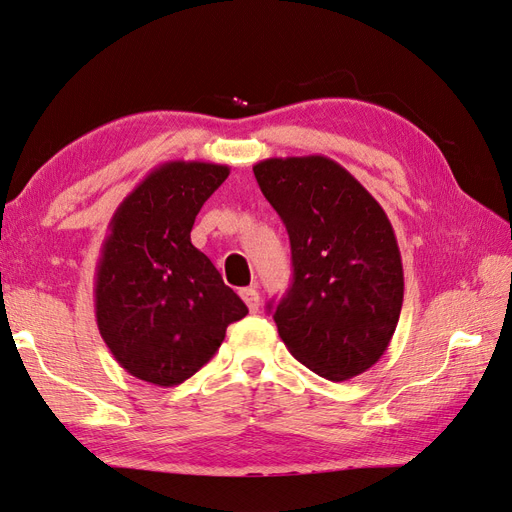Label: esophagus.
<instances>
[{"mask_svg":"<svg viewBox=\"0 0 512 512\" xmlns=\"http://www.w3.org/2000/svg\"><path fill=\"white\" fill-rule=\"evenodd\" d=\"M239 294H241L243 303L247 305V309H250L252 314H254V312H258V307H260V297H258V292H256L254 288H241V290H239Z\"/></svg>","mask_w":512,"mask_h":512,"instance_id":"obj_1","label":"esophagus"}]
</instances>
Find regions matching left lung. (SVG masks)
Listing matches in <instances>:
<instances>
[{
    "label": "left lung",
    "instance_id": "obj_1",
    "mask_svg": "<svg viewBox=\"0 0 512 512\" xmlns=\"http://www.w3.org/2000/svg\"><path fill=\"white\" fill-rule=\"evenodd\" d=\"M254 175L292 250V286L273 309L277 333L322 378L363 374L389 348L404 303L389 218L331 158H269L254 164Z\"/></svg>",
    "mask_w": 512,
    "mask_h": 512
}]
</instances>
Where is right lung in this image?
Segmentation results:
<instances>
[{
	"instance_id": "1",
	"label": "right lung",
	"mask_w": 512,
	"mask_h": 512,
	"mask_svg": "<svg viewBox=\"0 0 512 512\" xmlns=\"http://www.w3.org/2000/svg\"><path fill=\"white\" fill-rule=\"evenodd\" d=\"M226 164L164 162L117 207L96 267V322L115 361L138 380L175 386L213 359L247 314L190 232Z\"/></svg>"
}]
</instances>
